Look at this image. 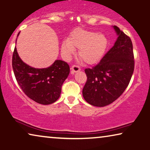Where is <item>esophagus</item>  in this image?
Segmentation results:
<instances>
[{
  "mask_svg": "<svg viewBox=\"0 0 150 150\" xmlns=\"http://www.w3.org/2000/svg\"><path fill=\"white\" fill-rule=\"evenodd\" d=\"M71 70H72L73 72L76 73V72H78V71H79L81 70V68L79 67V66L77 65H73L71 67Z\"/></svg>",
  "mask_w": 150,
  "mask_h": 150,
  "instance_id": "34e87169",
  "label": "esophagus"
}]
</instances>
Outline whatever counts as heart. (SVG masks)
Listing matches in <instances>:
<instances>
[{
	"label": "heart",
	"instance_id": "b5f03b06",
	"mask_svg": "<svg viewBox=\"0 0 150 150\" xmlns=\"http://www.w3.org/2000/svg\"><path fill=\"white\" fill-rule=\"evenodd\" d=\"M108 46V39L102 33L77 30L64 40L61 45V52L69 59L79 49V57L88 64H93L103 57Z\"/></svg>",
	"mask_w": 150,
	"mask_h": 150
}]
</instances>
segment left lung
<instances>
[{
  "mask_svg": "<svg viewBox=\"0 0 150 150\" xmlns=\"http://www.w3.org/2000/svg\"><path fill=\"white\" fill-rule=\"evenodd\" d=\"M113 28L118 35L114 46L99 63L85 69L87 81L83 96L94 106L103 107L115 101L127 88L133 73L135 61L131 40L117 26Z\"/></svg>",
  "mask_w": 150,
  "mask_h": 150,
  "instance_id": "left-lung-1",
  "label": "left lung"
}]
</instances>
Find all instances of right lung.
<instances>
[{
    "instance_id": "obj_1",
    "label": "right lung",
    "mask_w": 150,
    "mask_h": 150,
    "mask_svg": "<svg viewBox=\"0 0 150 150\" xmlns=\"http://www.w3.org/2000/svg\"><path fill=\"white\" fill-rule=\"evenodd\" d=\"M12 66L18 84L25 94L44 105L52 104L59 99L62 85L70 72L69 64L61 60L55 61L48 68L32 67L20 59L16 47L13 54Z\"/></svg>"
}]
</instances>
